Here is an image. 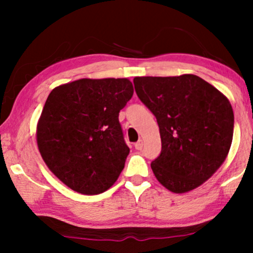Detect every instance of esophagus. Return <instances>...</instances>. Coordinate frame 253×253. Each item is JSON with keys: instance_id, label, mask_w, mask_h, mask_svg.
<instances>
[{"instance_id": "34e87169", "label": "esophagus", "mask_w": 253, "mask_h": 253, "mask_svg": "<svg viewBox=\"0 0 253 253\" xmlns=\"http://www.w3.org/2000/svg\"><path fill=\"white\" fill-rule=\"evenodd\" d=\"M134 147H135L136 150H141V149H143V140L136 141V143L134 144Z\"/></svg>"}]
</instances>
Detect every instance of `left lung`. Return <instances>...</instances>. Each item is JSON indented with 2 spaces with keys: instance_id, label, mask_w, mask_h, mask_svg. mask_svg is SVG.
Segmentation results:
<instances>
[{
  "instance_id": "obj_1",
  "label": "left lung",
  "mask_w": 253,
  "mask_h": 253,
  "mask_svg": "<svg viewBox=\"0 0 253 253\" xmlns=\"http://www.w3.org/2000/svg\"><path fill=\"white\" fill-rule=\"evenodd\" d=\"M133 83L159 126L162 151L151 163L156 178L176 194L195 189L228 155L234 127L228 98L195 75L135 77Z\"/></svg>"
}]
</instances>
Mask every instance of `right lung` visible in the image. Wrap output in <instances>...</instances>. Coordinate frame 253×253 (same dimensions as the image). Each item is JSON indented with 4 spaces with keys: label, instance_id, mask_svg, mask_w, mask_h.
<instances>
[{
    "label": "right lung",
    "instance_id": "obj_1",
    "mask_svg": "<svg viewBox=\"0 0 253 253\" xmlns=\"http://www.w3.org/2000/svg\"><path fill=\"white\" fill-rule=\"evenodd\" d=\"M132 96L127 78H82L50 92L38 121V147L48 169L72 190L96 195L120 176L129 147L119 113Z\"/></svg>",
    "mask_w": 253,
    "mask_h": 253
}]
</instances>
